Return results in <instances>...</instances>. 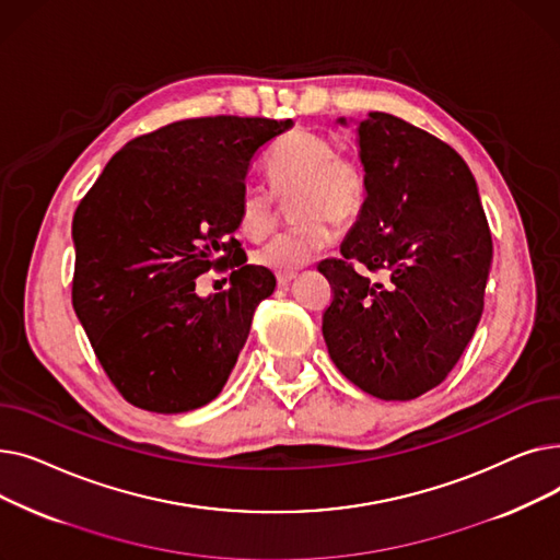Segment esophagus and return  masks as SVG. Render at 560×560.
Segmentation results:
<instances>
[{"label": "esophagus", "instance_id": "esophagus-1", "mask_svg": "<svg viewBox=\"0 0 560 560\" xmlns=\"http://www.w3.org/2000/svg\"><path fill=\"white\" fill-rule=\"evenodd\" d=\"M295 277H298L295 272H279V275H277V283H279L281 288H288L292 281H295Z\"/></svg>", "mask_w": 560, "mask_h": 560}]
</instances>
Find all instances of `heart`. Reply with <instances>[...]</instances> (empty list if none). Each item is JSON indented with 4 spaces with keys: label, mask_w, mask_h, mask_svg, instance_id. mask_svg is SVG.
Wrapping results in <instances>:
<instances>
[{
    "label": "heart",
    "mask_w": 560,
    "mask_h": 560,
    "mask_svg": "<svg viewBox=\"0 0 560 560\" xmlns=\"http://www.w3.org/2000/svg\"><path fill=\"white\" fill-rule=\"evenodd\" d=\"M265 170L279 195L300 190L295 213L304 220L254 252V260L275 272H298L325 252L334 238L336 220L354 218L363 203L365 182L361 165L345 154L325 133L295 129L279 138L265 161ZM241 224L249 235L268 233L277 218V197L258 182L241 190Z\"/></svg>",
    "instance_id": "heart-1"
}]
</instances>
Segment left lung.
<instances>
[{
    "label": "left lung",
    "instance_id": "8db88e82",
    "mask_svg": "<svg viewBox=\"0 0 560 560\" xmlns=\"http://www.w3.org/2000/svg\"><path fill=\"white\" fill-rule=\"evenodd\" d=\"M357 142L365 199L342 258L319 262L334 283L322 334L351 384L406 401L435 388L472 340L492 238L475 176L447 142L390 113H370ZM354 261L387 281L372 282Z\"/></svg>",
    "mask_w": 560,
    "mask_h": 560
}]
</instances>
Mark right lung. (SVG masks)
<instances>
[{
  "label": "right lung",
  "instance_id": "right-lung-1",
  "mask_svg": "<svg viewBox=\"0 0 560 560\" xmlns=\"http://www.w3.org/2000/svg\"><path fill=\"white\" fill-rule=\"evenodd\" d=\"M290 127L233 115L172 122L127 142L79 203L74 313L129 404L186 413L222 393L277 285L231 238L241 190L260 147ZM226 261L230 288L199 299L194 279Z\"/></svg>",
  "mask_w": 560,
  "mask_h": 560
}]
</instances>
